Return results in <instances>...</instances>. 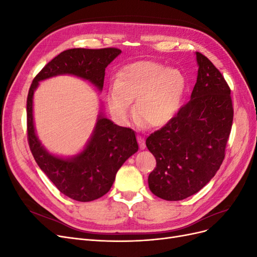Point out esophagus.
<instances>
[{
	"label": "esophagus",
	"mask_w": 257,
	"mask_h": 257,
	"mask_svg": "<svg viewBox=\"0 0 257 257\" xmlns=\"http://www.w3.org/2000/svg\"><path fill=\"white\" fill-rule=\"evenodd\" d=\"M137 141H138V144H139V148L141 149H145L146 148V144H145V139L142 137V136H137Z\"/></svg>",
	"instance_id": "esophagus-1"
}]
</instances>
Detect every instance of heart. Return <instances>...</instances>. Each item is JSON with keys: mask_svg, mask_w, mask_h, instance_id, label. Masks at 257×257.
Returning <instances> with one entry per match:
<instances>
[{"mask_svg": "<svg viewBox=\"0 0 257 257\" xmlns=\"http://www.w3.org/2000/svg\"><path fill=\"white\" fill-rule=\"evenodd\" d=\"M188 80L182 71L152 61L135 62L115 74L106 102L111 115L126 124L134 114L136 100L139 120L150 127H162L172 121L182 106Z\"/></svg>", "mask_w": 257, "mask_h": 257, "instance_id": "1", "label": "heart"}]
</instances>
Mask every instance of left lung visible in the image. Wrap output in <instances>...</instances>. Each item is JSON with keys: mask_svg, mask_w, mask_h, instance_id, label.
<instances>
[{"mask_svg": "<svg viewBox=\"0 0 257 257\" xmlns=\"http://www.w3.org/2000/svg\"><path fill=\"white\" fill-rule=\"evenodd\" d=\"M196 61L197 80L189 103L146 141L157 160L148 184L165 200H182L211 180L230 134L234 109L228 84L204 54L196 52Z\"/></svg>", "mask_w": 257, "mask_h": 257, "instance_id": "obj_1", "label": "left lung"}]
</instances>
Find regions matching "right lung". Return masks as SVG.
Wrapping results in <instances>:
<instances>
[{"label":"right lung","instance_id":"right-lung-1","mask_svg":"<svg viewBox=\"0 0 257 257\" xmlns=\"http://www.w3.org/2000/svg\"><path fill=\"white\" fill-rule=\"evenodd\" d=\"M121 53L116 48H74L61 52L36 75L27 99L28 141L37 165L58 190L77 201H91L110 190L115 174L130 157L138 151L133 130L116 125L97 115L93 133L84 149L71 158L47 151L35 133L33 96L40 81L59 75H73L103 90L105 68Z\"/></svg>","mask_w":257,"mask_h":257}]
</instances>
